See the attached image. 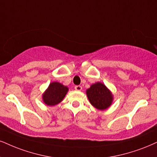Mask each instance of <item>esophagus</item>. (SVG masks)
I'll return each mask as SVG.
<instances>
[{
	"mask_svg": "<svg viewBox=\"0 0 157 157\" xmlns=\"http://www.w3.org/2000/svg\"><path fill=\"white\" fill-rule=\"evenodd\" d=\"M75 90L76 91H81L82 90V86H75Z\"/></svg>",
	"mask_w": 157,
	"mask_h": 157,
	"instance_id": "34e87169",
	"label": "esophagus"
}]
</instances>
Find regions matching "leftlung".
Returning a JSON list of instances; mask_svg holds the SVG:
<instances>
[{"instance_id": "8db88e82", "label": "left lung", "mask_w": 157, "mask_h": 157, "mask_svg": "<svg viewBox=\"0 0 157 157\" xmlns=\"http://www.w3.org/2000/svg\"><path fill=\"white\" fill-rule=\"evenodd\" d=\"M86 94L92 105L100 111H104L109 108L113 100L111 91L101 82L91 85L86 90Z\"/></svg>"}]
</instances>
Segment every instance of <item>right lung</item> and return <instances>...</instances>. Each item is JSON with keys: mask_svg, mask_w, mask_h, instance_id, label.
<instances>
[{"mask_svg": "<svg viewBox=\"0 0 157 157\" xmlns=\"http://www.w3.org/2000/svg\"><path fill=\"white\" fill-rule=\"evenodd\" d=\"M67 92V86L57 82H52L42 94V100L46 105L54 106L63 101Z\"/></svg>", "mask_w": 157, "mask_h": 157, "instance_id": "right-lung-1", "label": "right lung"}]
</instances>
